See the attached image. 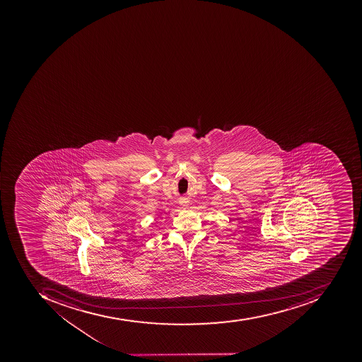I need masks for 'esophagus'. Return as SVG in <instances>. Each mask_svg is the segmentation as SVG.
Returning a JSON list of instances; mask_svg holds the SVG:
<instances>
[{"mask_svg":"<svg viewBox=\"0 0 362 362\" xmlns=\"http://www.w3.org/2000/svg\"><path fill=\"white\" fill-rule=\"evenodd\" d=\"M180 204H182V205L186 206V203H184V202H182Z\"/></svg>","mask_w":362,"mask_h":362,"instance_id":"esophagus-1","label":"esophagus"}]
</instances>
